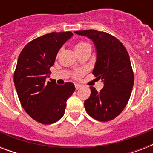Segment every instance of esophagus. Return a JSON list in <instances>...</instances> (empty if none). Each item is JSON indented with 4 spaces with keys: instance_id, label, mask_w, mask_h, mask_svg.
Returning a JSON list of instances; mask_svg holds the SVG:
<instances>
[{
    "instance_id": "esophagus-1",
    "label": "esophagus",
    "mask_w": 153,
    "mask_h": 153,
    "mask_svg": "<svg viewBox=\"0 0 153 153\" xmlns=\"http://www.w3.org/2000/svg\"><path fill=\"white\" fill-rule=\"evenodd\" d=\"M74 86H75V89H76V90H79V88H80V87H81V85H80V84H75V85H74Z\"/></svg>"
}]
</instances>
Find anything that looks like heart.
<instances>
[{
	"label": "heart",
	"instance_id": "heart-1",
	"mask_svg": "<svg viewBox=\"0 0 153 153\" xmlns=\"http://www.w3.org/2000/svg\"><path fill=\"white\" fill-rule=\"evenodd\" d=\"M91 46L88 43H86V42H79L77 44H75V46H74V50L76 51L77 53H79V51H81L82 50H83L86 47ZM85 74V71L84 70H79V71H77L74 73V77L75 79H80L83 76V74Z\"/></svg>",
	"mask_w": 153,
	"mask_h": 153
}]
</instances>
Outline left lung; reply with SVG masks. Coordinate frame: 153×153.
Instances as JSON below:
<instances>
[{"instance_id":"1","label":"left lung","mask_w":153,"mask_h":153,"mask_svg":"<svg viewBox=\"0 0 153 153\" xmlns=\"http://www.w3.org/2000/svg\"><path fill=\"white\" fill-rule=\"evenodd\" d=\"M76 34L93 40L97 59L93 74L102 79L104 87L99 92L91 86V96L84 102L87 114L99 121L114 119L125 109L134 82L128 51L116 37L97 30L76 31Z\"/></svg>"}]
</instances>
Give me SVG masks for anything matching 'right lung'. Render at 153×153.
I'll return each mask as SVG.
<instances>
[{
	"label": "right lung",
	"mask_w": 153,
	"mask_h": 153,
	"mask_svg": "<svg viewBox=\"0 0 153 153\" xmlns=\"http://www.w3.org/2000/svg\"><path fill=\"white\" fill-rule=\"evenodd\" d=\"M73 36L71 32H51L29 42L18 58L14 84L20 104L32 118L49 125L65 113L67 100L75 91L74 85H58L50 79V67L60 48Z\"/></svg>",
	"instance_id": "add662e5"
}]
</instances>
